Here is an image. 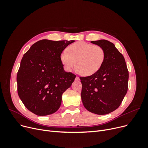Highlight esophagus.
<instances>
[{"label":"esophagus","mask_w":148,"mask_h":148,"mask_svg":"<svg viewBox=\"0 0 148 148\" xmlns=\"http://www.w3.org/2000/svg\"><path fill=\"white\" fill-rule=\"evenodd\" d=\"M75 80H80V78H79V77H77H77H76V78H75Z\"/></svg>","instance_id":"34e87169"}]
</instances>
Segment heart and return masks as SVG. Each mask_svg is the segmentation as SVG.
<instances>
[{"label": "heart", "instance_id": "1", "mask_svg": "<svg viewBox=\"0 0 148 148\" xmlns=\"http://www.w3.org/2000/svg\"><path fill=\"white\" fill-rule=\"evenodd\" d=\"M68 52L60 54L62 64L68 71L76 66L79 73L83 76L94 74L102 66L106 54L101 47L94 45L83 41L77 42L70 45Z\"/></svg>", "mask_w": 148, "mask_h": 148}]
</instances>
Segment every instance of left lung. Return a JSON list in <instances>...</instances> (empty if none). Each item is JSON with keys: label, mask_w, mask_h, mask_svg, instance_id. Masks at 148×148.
<instances>
[{"label": "left lung", "mask_w": 148, "mask_h": 148, "mask_svg": "<svg viewBox=\"0 0 148 148\" xmlns=\"http://www.w3.org/2000/svg\"><path fill=\"white\" fill-rule=\"evenodd\" d=\"M101 47L106 54L99 69L88 77H80L81 98L84 107L97 114H108L119 107L128 90V71L122 54L111 42L91 41Z\"/></svg>", "instance_id": "left-lung-1"}]
</instances>
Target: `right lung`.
I'll use <instances>...</instances> for the list:
<instances>
[{
	"instance_id": "1",
	"label": "right lung",
	"mask_w": 148,
	"mask_h": 148,
	"mask_svg": "<svg viewBox=\"0 0 148 148\" xmlns=\"http://www.w3.org/2000/svg\"><path fill=\"white\" fill-rule=\"evenodd\" d=\"M75 41L42 40L34 44L24 54L17 73V92L23 104L38 116L55 113L62 95L76 75L66 73L60 56Z\"/></svg>"
}]
</instances>
